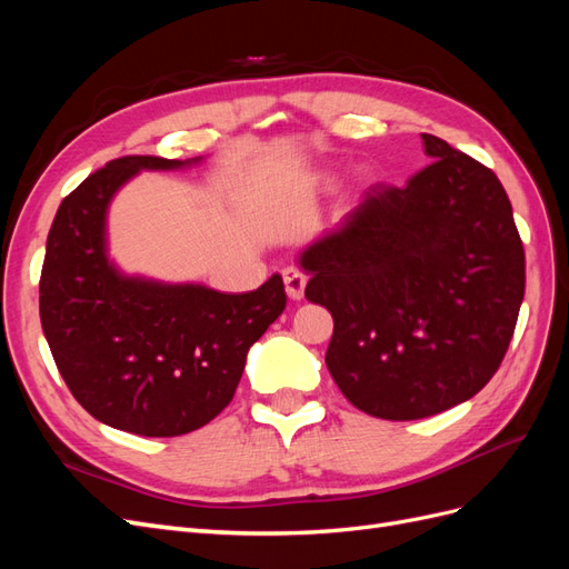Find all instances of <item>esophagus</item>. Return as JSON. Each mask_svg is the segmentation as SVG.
<instances>
[{"instance_id": "esophagus-1", "label": "esophagus", "mask_w": 569, "mask_h": 569, "mask_svg": "<svg viewBox=\"0 0 569 569\" xmlns=\"http://www.w3.org/2000/svg\"><path fill=\"white\" fill-rule=\"evenodd\" d=\"M282 280H284V289H287L289 299L301 301V299H303L306 282H308L306 274H303L299 268H284V270H282Z\"/></svg>"}]
</instances>
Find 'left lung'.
Listing matches in <instances>:
<instances>
[{"instance_id":"obj_1","label":"left lung","mask_w":569,"mask_h":569,"mask_svg":"<svg viewBox=\"0 0 569 569\" xmlns=\"http://www.w3.org/2000/svg\"><path fill=\"white\" fill-rule=\"evenodd\" d=\"M432 163L372 184L301 253L306 299L332 313L325 363L368 416L420 420L485 389L525 299V247L491 168L422 132Z\"/></svg>"}]
</instances>
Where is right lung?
<instances>
[{
	"label": "right lung",
	"mask_w": 569,
	"mask_h": 569,
	"mask_svg": "<svg viewBox=\"0 0 569 569\" xmlns=\"http://www.w3.org/2000/svg\"><path fill=\"white\" fill-rule=\"evenodd\" d=\"M192 161L120 157L68 194L47 237L40 320L54 363L92 418L140 437L209 425L242 380L247 351L287 306L280 274L247 295L123 278L107 258V209L142 168Z\"/></svg>",
	"instance_id": "1"
}]
</instances>
